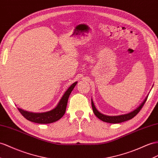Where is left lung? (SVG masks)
<instances>
[{
  "mask_svg": "<svg viewBox=\"0 0 158 158\" xmlns=\"http://www.w3.org/2000/svg\"><path fill=\"white\" fill-rule=\"evenodd\" d=\"M148 96L145 98L143 102L141 103L139 106L138 107H137L135 110L132 111L130 113H128V114H123V115H116V116H109V115H106L104 114H101V113L97 110L96 107H95V105L94 103V102L91 99V106H92V109L93 111H94V114L97 116V118H98L99 119L102 121H104V122H107V123H119L123 122V121H126L127 120H129L132 119L133 118L138 114L139 111L141 110V108L143 106V105L145 104V102L148 99Z\"/></svg>",
  "mask_w": 158,
  "mask_h": 158,
  "instance_id": "8db88e82",
  "label": "left lung"
}]
</instances>
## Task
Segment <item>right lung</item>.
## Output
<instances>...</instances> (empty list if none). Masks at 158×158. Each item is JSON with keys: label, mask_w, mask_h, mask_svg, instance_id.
Masks as SVG:
<instances>
[{"label": "right lung", "mask_w": 158, "mask_h": 158, "mask_svg": "<svg viewBox=\"0 0 158 158\" xmlns=\"http://www.w3.org/2000/svg\"><path fill=\"white\" fill-rule=\"evenodd\" d=\"M77 83V82H75L68 88V89L63 95L62 98L59 101L57 106L51 111L43 113H33L25 111L20 108H18V110L23 115L24 118H26L27 120L32 121V122L40 124H47L55 122V121L61 118L64 115V113H65L69 97L71 91L75 87Z\"/></svg>", "instance_id": "add662e5"}]
</instances>
